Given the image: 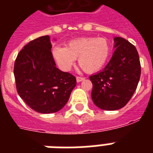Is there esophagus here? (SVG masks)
Returning a JSON list of instances; mask_svg holds the SVG:
<instances>
[{
    "label": "esophagus",
    "instance_id": "obj_1",
    "mask_svg": "<svg viewBox=\"0 0 153 153\" xmlns=\"http://www.w3.org/2000/svg\"><path fill=\"white\" fill-rule=\"evenodd\" d=\"M84 78H82V77H76V81H77V82H82V80H84Z\"/></svg>",
    "mask_w": 153,
    "mask_h": 153
}]
</instances>
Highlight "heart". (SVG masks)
I'll return each instance as SVG.
<instances>
[{
	"mask_svg": "<svg viewBox=\"0 0 153 153\" xmlns=\"http://www.w3.org/2000/svg\"><path fill=\"white\" fill-rule=\"evenodd\" d=\"M111 52L107 39L97 37H80L71 39L66 48L55 45L51 55L55 63L62 71H68L78 58L79 66L86 73H95L106 64Z\"/></svg>",
	"mask_w": 153,
	"mask_h": 153,
	"instance_id": "obj_1",
	"label": "heart"
}]
</instances>
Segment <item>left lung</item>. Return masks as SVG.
<instances>
[{"label":"left lung","instance_id":"left-lung-1","mask_svg":"<svg viewBox=\"0 0 153 153\" xmlns=\"http://www.w3.org/2000/svg\"><path fill=\"white\" fill-rule=\"evenodd\" d=\"M114 39L115 51L111 59L102 71L89 78L93 84L92 100L104 110L125 106L135 92L140 77V58L135 46L121 37Z\"/></svg>","mask_w":153,"mask_h":153}]
</instances>
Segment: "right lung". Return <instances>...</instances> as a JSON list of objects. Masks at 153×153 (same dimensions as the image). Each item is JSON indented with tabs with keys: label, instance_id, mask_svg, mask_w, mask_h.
I'll list each match as a JSON object with an SVG mask.
<instances>
[{
	"label": "right lung",
	"instance_id": "1",
	"mask_svg": "<svg viewBox=\"0 0 153 153\" xmlns=\"http://www.w3.org/2000/svg\"><path fill=\"white\" fill-rule=\"evenodd\" d=\"M51 48L49 36L33 39L19 52L14 64L19 95L30 108L41 114L60 110L76 86L74 75L56 67Z\"/></svg>",
	"mask_w": 153,
	"mask_h": 153
}]
</instances>
